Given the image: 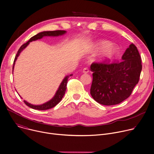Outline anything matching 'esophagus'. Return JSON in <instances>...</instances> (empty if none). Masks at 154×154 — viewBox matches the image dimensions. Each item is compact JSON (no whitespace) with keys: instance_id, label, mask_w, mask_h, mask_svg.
<instances>
[{"instance_id":"34e87169","label":"esophagus","mask_w":154,"mask_h":154,"mask_svg":"<svg viewBox=\"0 0 154 154\" xmlns=\"http://www.w3.org/2000/svg\"><path fill=\"white\" fill-rule=\"evenodd\" d=\"M89 71V69H88V68H85L83 69V73H85V74L88 73Z\"/></svg>"}]
</instances>
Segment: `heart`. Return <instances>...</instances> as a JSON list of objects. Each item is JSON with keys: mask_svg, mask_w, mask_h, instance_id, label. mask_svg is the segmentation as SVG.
Masks as SVG:
<instances>
[{"mask_svg": "<svg viewBox=\"0 0 154 154\" xmlns=\"http://www.w3.org/2000/svg\"><path fill=\"white\" fill-rule=\"evenodd\" d=\"M94 50L101 49L97 59L99 62L105 63L111 60L117 54V48L108 41L100 40L95 41L93 44Z\"/></svg>", "mask_w": 154, "mask_h": 154, "instance_id": "b5f03b06", "label": "heart"}]
</instances>
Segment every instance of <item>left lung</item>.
Returning <instances> with one entry per match:
<instances>
[{"mask_svg": "<svg viewBox=\"0 0 154 154\" xmlns=\"http://www.w3.org/2000/svg\"><path fill=\"white\" fill-rule=\"evenodd\" d=\"M119 63H92V82L90 93L98 103L110 106L120 103L131 94L138 83L141 60L135 45L126 49Z\"/></svg>", "mask_w": 154, "mask_h": 154, "instance_id": "8db88e82", "label": "left lung"}]
</instances>
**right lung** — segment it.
Returning <instances> with one entry per match:
<instances>
[{
  "label": "right lung",
  "instance_id": "1",
  "mask_svg": "<svg viewBox=\"0 0 154 154\" xmlns=\"http://www.w3.org/2000/svg\"><path fill=\"white\" fill-rule=\"evenodd\" d=\"M66 32V31H63V30H57V31H43V32H39L37 34L32 37L26 43H24L23 45H22L20 46V48H19V49L18 50L17 54H16V56L15 57V59H14V60L13 66V71L14 65H15V62H16L18 56H19L20 53L22 52V51L29 45V42H31L32 41L38 40V39H40L42 37H45V36H53V37L56 36H56L62 35L65 34ZM72 74H71L69 75L66 76L64 78V79L62 82L61 84L60 85V86L59 87V89L57 91L55 95L53 97V98L52 99H51L49 101L46 102V103H45L42 105H34L29 103L28 102L26 101L25 100L23 101L24 103L28 106H29V107H30V108H31L34 109H37V110H42V111L46 110V109H51V108L54 107L61 101L63 95H65V93L66 90V85H67L68 78L69 77V76H72Z\"/></svg>",
  "mask_w": 154,
  "mask_h": 154
}]
</instances>
